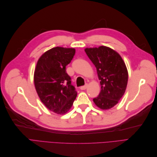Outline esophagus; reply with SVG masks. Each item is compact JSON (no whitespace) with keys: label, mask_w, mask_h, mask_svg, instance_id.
Returning a JSON list of instances; mask_svg holds the SVG:
<instances>
[{"label":"esophagus","mask_w":157,"mask_h":157,"mask_svg":"<svg viewBox=\"0 0 157 157\" xmlns=\"http://www.w3.org/2000/svg\"><path fill=\"white\" fill-rule=\"evenodd\" d=\"M87 87H88V84H85L84 86H81L80 87V90H86V88H87Z\"/></svg>","instance_id":"esophagus-1"}]
</instances>
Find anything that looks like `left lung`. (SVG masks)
I'll return each instance as SVG.
<instances>
[{"mask_svg":"<svg viewBox=\"0 0 157 157\" xmlns=\"http://www.w3.org/2000/svg\"><path fill=\"white\" fill-rule=\"evenodd\" d=\"M89 59L96 67L101 92L93 99L101 109L115 106L124 95L128 83V71L124 61L117 52L107 46L86 48Z\"/></svg>","mask_w":157,"mask_h":157,"instance_id":"left-lung-1","label":"left lung"}]
</instances>
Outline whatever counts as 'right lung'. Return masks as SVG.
<instances>
[{
    "label": "right lung",
    "instance_id": "1",
    "mask_svg": "<svg viewBox=\"0 0 157 157\" xmlns=\"http://www.w3.org/2000/svg\"><path fill=\"white\" fill-rule=\"evenodd\" d=\"M75 54L74 48L55 47L41 56L34 73L35 86L49 110L63 115L72 107L77 92L71 84L66 66Z\"/></svg>",
    "mask_w": 157,
    "mask_h": 157
}]
</instances>
